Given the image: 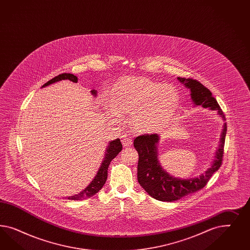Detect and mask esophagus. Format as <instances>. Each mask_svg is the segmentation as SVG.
<instances>
[{
    "mask_svg": "<svg viewBox=\"0 0 250 250\" xmlns=\"http://www.w3.org/2000/svg\"><path fill=\"white\" fill-rule=\"evenodd\" d=\"M122 144L125 146V147H128L131 145H132V140L131 138L128 137L127 136H123L122 138Z\"/></svg>",
    "mask_w": 250,
    "mask_h": 250,
    "instance_id": "esophagus-1",
    "label": "esophagus"
}]
</instances>
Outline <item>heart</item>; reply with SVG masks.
Here are the masks:
<instances>
[{
  "label": "heart",
  "mask_w": 250,
  "mask_h": 250,
  "mask_svg": "<svg viewBox=\"0 0 250 250\" xmlns=\"http://www.w3.org/2000/svg\"><path fill=\"white\" fill-rule=\"evenodd\" d=\"M180 93L172 85L146 78H128L114 91L113 100L107 99L108 110L120 117V112L132 114V126L136 131L147 132L167 121L180 104Z\"/></svg>",
  "instance_id": "heart-1"
}]
</instances>
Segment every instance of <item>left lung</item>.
Here are the masks:
<instances>
[{
  "label": "left lung",
  "mask_w": 250,
  "mask_h": 250,
  "mask_svg": "<svg viewBox=\"0 0 250 250\" xmlns=\"http://www.w3.org/2000/svg\"><path fill=\"white\" fill-rule=\"evenodd\" d=\"M179 82L190 91V98L194 106L202 105L212 111L226 121L225 114L212 92L198 81L178 78ZM227 135V123L224 124L220 136L219 146L211 166L199 177L181 179L171 176L162 167L159 158V136L158 134L138 136L134 140V146L138 152L137 180L141 187L154 199L161 202H174L203 189L212 174L218 170L223 160L224 146Z\"/></svg>",
  "instance_id": "left-lung-1"
}]
</instances>
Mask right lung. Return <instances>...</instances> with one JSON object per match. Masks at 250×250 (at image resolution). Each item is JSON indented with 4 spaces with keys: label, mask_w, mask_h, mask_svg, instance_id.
Instances as JSON below:
<instances>
[{
    "label": "right lung",
    "mask_w": 250,
    "mask_h": 250,
    "mask_svg": "<svg viewBox=\"0 0 250 250\" xmlns=\"http://www.w3.org/2000/svg\"><path fill=\"white\" fill-rule=\"evenodd\" d=\"M65 80H68L72 83H78V78L75 75L70 74V73H63V74L55 77L52 80H50L49 82L44 84L41 88H45L46 86H49L51 84L59 83L61 81H65ZM91 93L94 96V98H96L97 91L91 90ZM122 148L123 147H122L121 142H120L119 138H116L114 140L110 141L106 147L104 158L103 159V162L99 167L98 172H97V174L95 175L93 180L81 192H79L75 195H72V196L67 197V199L72 200V201H80V200H84V199L93 196L97 192H99V190H101V189L104 187L106 180H107L108 167L110 165L112 159H114L119 154V152L121 151Z\"/></svg>",
    "instance_id": "1"
}]
</instances>
